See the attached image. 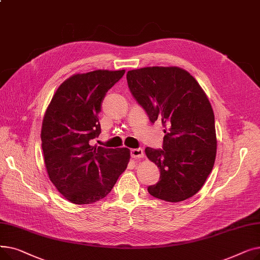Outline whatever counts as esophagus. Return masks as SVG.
Listing matches in <instances>:
<instances>
[{"label": "esophagus", "mask_w": 260, "mask_h": 260, "mask_svg": "<svg viewBox=\"0 0 260 260\" xmlns=\"http://www.w3.org/2000/svg\"><path fill=\"white\" fill-rule=\"evenodd\" d=\"M131 156L133 158H143L144 157V152L142 148H134L131 151Z\"/></svg>", "instance_id": "34e87169"}]
</instances>
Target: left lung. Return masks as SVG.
<instances>
[{
	"label": "left lung",
	"mask_w": 260,
	"mask_h": 260,
	"mask_svg": "<svg viewBox=\"0 0 260 260\" xmlns=\"http://www.w3.org/2000/svg\"><path fill=\"white\" fill-rule=\"evenodd\" d=\"M126 79L151 122L160 120L165 127L162 149L145 148L160 169V180L147 187L148 193L169 202L193 197L216 158L215 117L206 92L193 76L176 66L129 71Z\"/></svg>",
	"instance_id": "left-lung-1"
}]
</instances>
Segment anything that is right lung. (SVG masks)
Returning a JSON list of instances; mask_svg holds the SVG:
<instances>
[{
	"label": "right lung",
	"instance_id": "right-lung-1",
	"mask_svg": "<svg viewBox=\"0 0 260 260\" xmlns=\"http://www.w3.org/2000/svg\"><path fill=\"white\" fill-rule=\"evenodd\" d=\"M124 73L74 75L59 86L46 109L41 131L45 167L50 181L73 203L104 198L128 165V148L90 145L101 133L99 113L105 94Z\"/></svg>",
	"mask_w": 260,
	"mask_h": 260
}]
</instances>
